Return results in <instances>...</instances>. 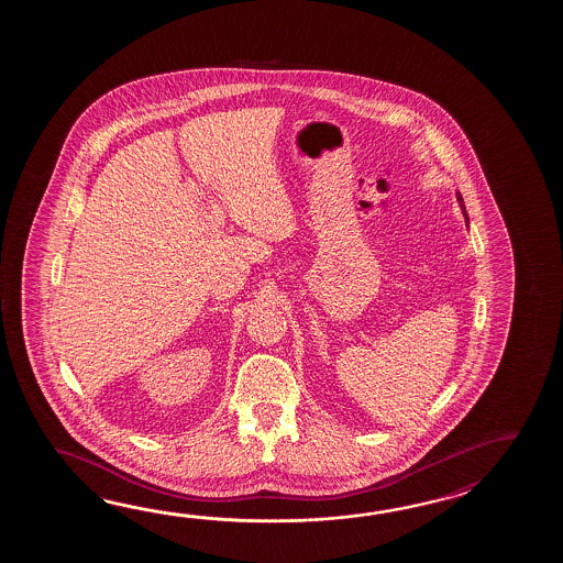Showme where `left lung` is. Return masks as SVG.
<instances>
[{
	"instance_id": "obj_1",
	"label": "left lung",
	"mask_w": 563,
	"mask_h": 563,
	"mask_svg": "<svg viewBox=\"0 0 563 563\" xmlns=\"http://www.w3.org/2000/svg\"><path fill=\"white\" fill-rule=\"evenodd\" d=\"M456 201H459V207H461V211H463V217H465V223H467V228H468L467 209H465V201H463V197H461V192H456Z\"/></svg>"
}]
</instances>
